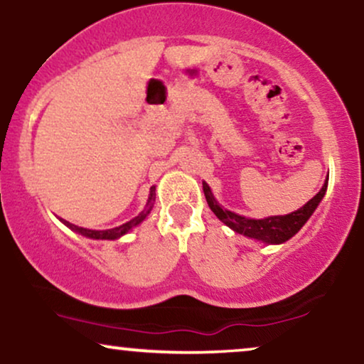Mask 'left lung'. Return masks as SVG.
<instances>
[{
    "label": "left lung",
    "mask_w": 364,
    "mask_h": 364,
    "mask_svg": "<svg viewBox=\"0 0 364 364\" xmlns=\"http://www.w3.org/2000/svg\"><path fill=\"white\" fill-rule=\"evenodd\" d=\"M325 191H327V181L323 183L321 190L316 193L306 205L298 208L296 212H291L287 215H275V217H267V219H248V217L237 215L235 212L225 210L215 202L214 195H212L210 188L207 183H203V193H205L207 203L210 207V210L217 215V219L223 220L225 225L232 229V231L240 232V235L253 237V240L263 241V243L269 245H277L284 243L289 237H292L299 229L303 228L304 223L310 219V215L315 212V208L318 207L320 200L323 198Z\"/></svg>",
    "instance_id": "obj_1"
}]
</instances>
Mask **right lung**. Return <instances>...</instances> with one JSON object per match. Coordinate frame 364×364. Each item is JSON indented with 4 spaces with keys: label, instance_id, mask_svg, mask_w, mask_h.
I'll use <instances>...</instances> for the list:
<instances>
[{
    "label": "right lung",
    "instance_id": "obj_1",
    "mask_svg": "<svg viewBox=\"0 0 364 364\" xmlns=\"http://www.w3.org/2000/svg\"><path fill=\"white\" fill-rule=\"evenodd\" d=\"M154 202H156V188H150V196H149V202H147V207L144 208V210L140 212L139 215L135 217V219L128 220L127 224L123 225H118V228L114 229H106V231H94V229H85V228H78V225H75L72 223H68V220H63L66 225H68L70 229H73V231L80 232L82 236H87V237H92V240H116V237L127 235L129 229H133L135 225H139L141 220L145 219L150 214V210H152V205Z\"/></svg>",
    "mask_w": 364,
    "mask_h": 364
}]
</instances>
